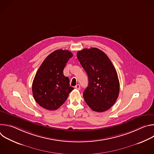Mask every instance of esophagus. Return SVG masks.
Instances as JSON below:
<instances>
[{"label":"esophagus","mask_w":154,"mask_h":154,"mask_svg":"<svg viewBox=\"0 0 154 154\" xmlns=\"http://www.w3.org/2000/svg\"><path fill=\"white\" fill-rule=\"evenodd\" d=\"M75 88L77 89V90H80V85H79V84H77V85H75Z\"/></svg>","instance_id":"34e87169"}]
</instances>
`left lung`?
Wrapping results in <instances>:
<instances>
[{
    "instance_id": "obj_1",
    "label": "left lung",
    "mask_w": 154,
    "mask_h": 154,
    "mask_svg": "<svg viewBox=\"0 0 154 154\" xmlns=\"http://www.w3.org/2000/svg\"><path fill=\"white\" fill-rule=\"evenodd\" d=\"M88 77L83 98L93 111L103 112L114 105L119 93V82L113 65L101 50L84 49L77 54Z\"/></svg>"
}]
</instances>
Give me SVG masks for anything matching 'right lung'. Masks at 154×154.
<instances>
[{
	"mask_svg": "<svg viewBox=\"0 0 154 154\" xmlns=\"http://www.w3.org/2000/svg\"><path fill=\"white\" fill-rule=\"evenodd\" d=\"M73 56L67 50H57L49 55L39 68L32 83L35 101L48 110H55L66 100L74 90L63 69Z\"/></svg>",
	"mask_w": 154,
	"mask_h": 154,
	"instance_id": "add662e5",
	"label": "right lung"
}]
</instances>
